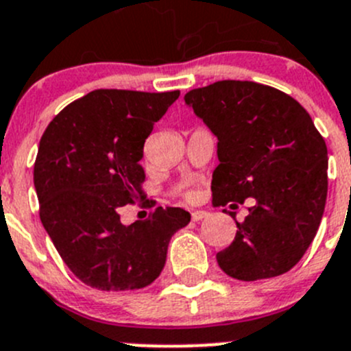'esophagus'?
<instances>
[{
    "instance_id": "1",
    "label": "esophagus",
    "mask_w": 351,
    "mask_h": 351,
    "mask_svg": "<svg viewBox=\"0 0 351 351\" xmlns=\"http://www.w3.org/2000/svg\"><path fill=\"white\" fill-rule=\"evenodd\" d=\"M207 214H209V213H206V210H193L192 219L193 221H200V219H204V217H207Z\"/></svg>"
}]
</instances>
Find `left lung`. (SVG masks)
Listing matches in <instances>:
<instances>
[{
  "mask_svg": "<svg viewBox=\"0 0 351 351\" xmlns=\"http://www.w3.org/2000/svg\"><path fill=\"white\" fill-rule=\"evenodd\" d=\"M185 103L217 137L214 206L254 199L234 221V240L216 254L219 267L240 281L288 273L314 240L328 197V147L311 114L248 80L214 82L186 93Z\"/></svg>",
  "mask_w": 351,
  "mask_h": 351,
  "instance_id": "8db88e82",
  "label": "left lung"
}]
</instances>
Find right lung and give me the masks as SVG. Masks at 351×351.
Instances as JSON below:
<instances>
[{"label": "right lung", "mask_w": 351, "mask_h": 351, "mask_svg": "<svg viewBox=\"0 0 351 351\" xmlns=\"http://www.w3.org/2000/svg\"><path fill=\"white\" fill-rule=\"evenodd\" d=\"M178 96L93 90L60 111L40 137L34 165L40 221L68 269L87 287H149L165 267L171 237L190 223L180 207H158L128 226L120 221L121 207L145 200V138Z\"/></svg>", "instance_id": "obj_1"}]
</instances>
